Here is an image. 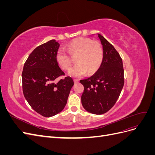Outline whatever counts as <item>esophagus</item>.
<instances>
[{
  "label": "esophagus",
  "mask_w": 155,
  "mask_h": 155,
  "mask_svg": "<svg viewBox=\"0 0 155 155\" xmlns=\"http://www.w3.org/2000/svg\"><path fill=\"white\" fill-rule=\"evenodd\" d=\"M74 81L75 83H78L79 82V79H74Z\"/></svg>",
  "instance_id": "obj_1"
}]
</instances>
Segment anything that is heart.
I'll return each instance as SVG.
<instances>
[{
	"mask_svg": "<svg viewBox=\"0 0 155 155\" xmlns=\"http://www.w3.org/2000/svg\"><path fill=\"white\" fill-rule=\"evenodd\" d=\"M67 48L71 55H78L76 59L78 63L69 70L70 76L79 78L85 75L87 72L91 74L96 72L101 66L104 51L98 42L85 37H78L70 42ZM55 59L63 70L69 69L72 62L71 56L63 48L58 50Z\"/></svg>",
	"mask_w": 155,
	"mask_h": 155,
	"instance_id": "b5f03b06",
	"label": "heart"
}]
</instances>
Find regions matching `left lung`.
<instances>
[{
    "instance_id": "left-lung-1",
    "label": "left lung",
    "mask_w": 155,
    "mask_h": 155,
    "mask_svg": "<svg viewBox=\"0 0 155 155\" xmlns=\"http://www.w3.org/2000/svg\"><path fill=\"white\" fill-rule=\"evenodd\" d=\"M97 34L103 46L104 58L95 74L80 80L84 86L81 104L91 113L103 114L118 99L124 85V70L118 51L104 36Z\"/></svg>"
}]
</instances>
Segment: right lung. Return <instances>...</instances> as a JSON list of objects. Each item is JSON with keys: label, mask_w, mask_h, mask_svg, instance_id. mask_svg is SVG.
Here are the masks:
<instances>
[{"label": "right lung", "mask_w": 155, "mask_h": 155, "mask_svg": "<svg viewBox=\"0 0 155 155\" xmlns=\"http://www.w3.org/2000/svg\"><path fill=\"white\" fill-rule=\"evenodd\" d=\"M59 46L53 39L37 46L26 61L22 73V91L26 101L45 117L53 116L63 110L74 84L68 76L55 81L64 75L55 59Z\"/></svg>", "instance_id": "1"}]
</instances>
